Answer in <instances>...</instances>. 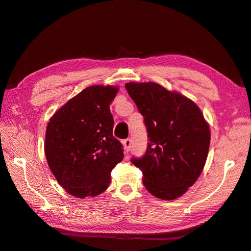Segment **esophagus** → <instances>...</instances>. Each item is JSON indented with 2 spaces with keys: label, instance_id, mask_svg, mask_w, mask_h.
<instances>
[{
  "label": "esophagus",
  "instance_id": "esophagus-1",
  "mask_svg": "<svg viewBox=\"0 0 251 251\" xmlns=\"http://www.w3.org/2000/svg\"><path fill=\"white\" fill-rule=\"evenodd\" d=\"M123 144H124V149H125V151L127 154L128 151L131 150V146H132V141L130 138H126L123 141Z\"/></svg>",
  "mask_w": 251,
  "mask_h": 251
}]
</instances>
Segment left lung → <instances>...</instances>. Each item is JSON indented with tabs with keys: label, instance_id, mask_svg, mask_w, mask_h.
<instances>
[{
	"label": "left lung",
	"instance_id": "left-lung-1",
	"mask_svg": "<svg viewBox=\"0 0 251 251\" xmlns=\"http://www.w3.org/2000/svg\"><path fill=\"white\" fill-rule=\"evenodd\" d=\"M143 116L148 147L131 162L143 173V184L157 198L174 200L191 187L206 161L210 132L201 110L185 96L156 82L126 83Z\"/></svg>",
	"mask_w": 251,
	"mask_h": 251
}]
</instances>
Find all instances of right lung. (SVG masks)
Listing matches in <instances>:
<instances>
[{
    "mask_svg": "<svg viewBox=\"0 0 251 251\" xmlns=\"http://www.w3.org/2000/svg\"><path fill=\"white\" fill-rule=\"evenodd\" d=\"M118 89L91 86L63 105L49 121L45 141L49 168L58 183L81 199L103 193L111 172L124 159L113 136L110 104Z\"/></svg>",
    "mask_w": 251,
    "mask_h": 251,
    "instance_id": "add662e5",
    "label": "right lung"
}]
</instances>
